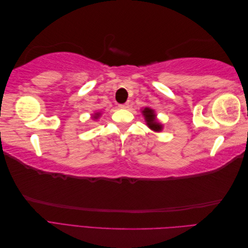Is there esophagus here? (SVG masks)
Wrapping results in <instances>:
<instances>
[{
	"mask_svg": "<svg viewBox=\"0 0 248 248\" xmlns=\"http://www.w3.org/2000/svg\"><path fill=\"white\" fill-rule=\"evenodd\" d=\"M119 108H129V103L126 102V103H123V104H119Z\"/></svg>",
	"mask_w": 248,
	"mask_h": 248,
	"instance_id": "1",
	"label": "esophagus"
}]
</instances>
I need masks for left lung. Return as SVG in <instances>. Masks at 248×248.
I'll return each mask as SVG.
<instances>
[{
	"mask_svg": "<svg viewBox=\"0 0 248 248\" xmlns=\"http://www.w3.org/2000/svg\"><path fill=\"white\" fill-rule=\"evenodd\" d=\"M141 115L144 116L146 125L154 132H160L163 129V125L157 120V115L153 108L146 107L140 109Z\"/></svg>",
	"mask_w": 248,
	"mask_h": 248,
	"instance_id": "obj_1",
	"label": "left lung"
}]
</instances>
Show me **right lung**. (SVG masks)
I'll use <instances>...</instances> for the list:
<instances>
[{
  "mask_svg": "<svg viewBox=\"0 0 248 248\" xmlns=\"http://www.w3.org/2000/svg\"><path fill=\"white\" fill-rule=\"evenodd\" d=\"M100 116H101V111H95V112H93V114H92L91 118L95 121V120H98Z\"/></svg>",
  "mask_w": 248,
  "mask_h": 248,
  "instance_id": "add662e5",
  "label": "right lung"
}]
</instances>
